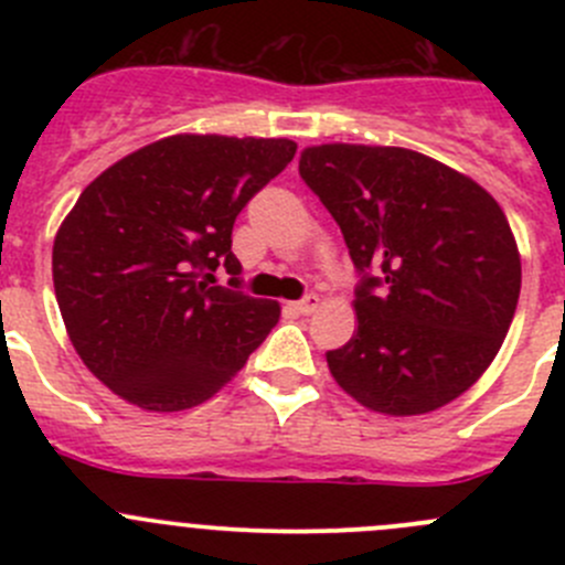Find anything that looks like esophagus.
Here are the masks:
<instances>
[{
  "label": "esophagus",
  "mask_w": 565,
  "mask_h": 565,
  "mask_svg": "<svg viewBox=\"0 0 565 565\" xmlns=\"http://www.w3.org/2000/svg\"><path fill=\"white\" fill-rule=\"evenodd\" d=\"M317 306H319L317 295H306V298L298 300V303H289V309H292L295 315H315Z\"/></svg>",
  "instance_id": "esophagus-1"
}]
</instances>
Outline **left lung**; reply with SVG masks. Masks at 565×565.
<instances>
[{"label": "left lung", "instance_id": "8db88e82", "mask_svg": "<svg viewBox=\"0 0 565 565\" xmlns=\"http://www.w3.org/2000/svg\"><path fill=\"white\" fill-rule=\"evenodd\" d=\"M300 177L361 273L358 330L324 355L335 383L385 415L454 402L494 361L520 300V250L500 204L404 147H306Z\"/></svg>", "mask_w": 565, "mask_h": 565}]
</instances>
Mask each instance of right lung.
Segmentation results:
<instances>
[{
  "instance_id": "add662e5",
  "label": "right lung",
  "mask_w": 565,
  "mask_h": 565,
  "mask_svg": "<svg viewBox=\"0 0 565 565\" xmlns=\"http://www.w3.org/2000/svg\"><path fill=\"white\" fill-rule=\"evenodd\" d=\"M289 139L177 134L95 177L54 237V292L84 366L150 413L196 407L276 328L241 289L232 226L284 172ZM231 273L230 288L214 270Z\"/></svg>"
}]
</instances>
